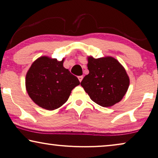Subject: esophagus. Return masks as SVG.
I'll list each match as a JSON object with an SVG mask.
<instances>
[{
	"mask_svg": "<svg viewBox=\"0 0 158 158\" xmlns=\"http://www.w3.org/2000/svg\"><path fill=\"white\" fill-rule=\"evenodd\" d=\"M83 76H78V80L80 82H81L82 81H83Z\"/></svg>",
	"mask_w": 158,
	"mask_h": 158,
	"instance_id": "34e87169",
	"label": "esophagus"
}]
</instances>
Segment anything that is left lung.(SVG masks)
I'll list each match as a JSON object with an SVG mask.
<instances>
[{"instance_id": "left-lung-1", "label": "left lung", "mask_w": 158, "mask_h": 158, "mask_svg": "<svg viewBox=\"0 0 158 158\" xmlns=\"http://www.w3.org/2000/svg\"><path fill=\"white\" fill-rule=\"evenodd\" d=\"M86 75L81 83L90 99L103 107H110L122 101L129 86L127 71L111 56L96 59L88 56Z\"/></svg>"}]
</instances>
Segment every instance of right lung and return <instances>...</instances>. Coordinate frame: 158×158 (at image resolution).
Masks as SVG:
<instances>
[{"label": "right lung", "instance_id": "right-lung-1", "mask_svg": "<svg viewBox=\"0 0 158 158\" xmlns=\"http://www.w3.org/2000/svg\"><path fill=\"white\" fill-rule=\"evenodd\" d=\"M64 58L59 61L41 56L27 71L26 90L31 100L42 109L52 111L61 107L72 90L80 84L77 77L64 68Z\"/></svg>", "mask_w": 158, "mask_h": 158}]
</instances>
